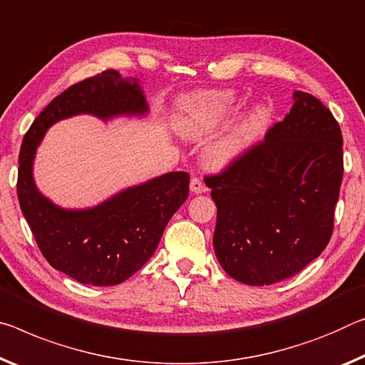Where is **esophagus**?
<instances>
[{
  "mask_svg": "<svg viewBox=\"0 0 365 365\" xmlns=\"http://www.w3.org/2000/svg\"><path fill=\"white\" fill-rule=\"evenodd\" d=\"M190 192L193 195H201L206 192V187L205 183L200 180V178H192V182H190Z\"/></svg>",
  "mask_w": 365,
  "mask_h": 365,
  "instance_id": "1",
  "label": "esophagus"
}]
</instances>
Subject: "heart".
Segmentation results:
<instances>
[{
	"label": "heart",
	"mask_w": 365,
	"mask_h": 365,
	"mask_svg": "<svg viewBox=\"0 0 365 365\" xmlns=\"http://www.w3.org/2000/svg\"><path fill=\"white\" fill-rule=\"evenodd\" d=\"M242 99L234 91H203L185 97L177 115V130L187 140H203L216 133L225 120L240 108ZM273 112L263 102H257L230 128L205 149V164L214 170L234 165L263 140L269 128Z\"/></svg>",
	"instance_id": "obj_1"
}]
</instances>
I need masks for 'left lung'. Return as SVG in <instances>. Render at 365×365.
<instances>
[{"instance_id": "1", "label": "left lung", "mask_w": 365, "mask_h": 365, "mask_svg": "<svg viewBox=\"0 0 365 365\" xmlns=\"http://www.w3.org/2000/svg\"><path fill=\"white\" fill-rule=\"evenodd\" d=\"M287 117L264 141L207 178L217 207L212 245L234 279L268 286L320 257L343 180V136L331 112L294 91Z\"/></svg>"}]
</instances>
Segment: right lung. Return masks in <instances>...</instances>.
<instances>
[{
  "instance_id": "add662e5",
  "label": "right lung",
  "mask_w": 365,
  "mask_h": 365,
  "mask_svg": "<svg viewBox=\"0 0 365 365\" xmlns=\"http://www.w3.org/2000/svg\"><path fill=\"white\" fill-rule=\"evenodd\" d=\"M140 79L108 69L55 97L34 120L19 154L17 198L40 252L55 269L83 284L117 286L154 255L170 217L188 198L187 172H169L120 190L99 205L63 207L34 178L37 148L50 126L76 115L102 121L146 118Z\"/></svg>"
}]
</instances>
